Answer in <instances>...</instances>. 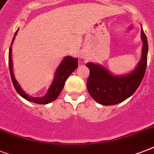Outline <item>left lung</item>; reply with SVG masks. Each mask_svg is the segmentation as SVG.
Here are the masks:
<instances>
[{
    "mask_svg": "<svg viewBox=\"0 0 154 154\" xmlns=\"http://www.w3.org/2000/svg\"><path fill=\"white\" fill-rule=\"evenodd\" d=\"M141 38L143 42L141 57L133 71L125 75H114L98 64L88 62L89 76L87 89L90 96L103 105H117L131 97L138 88L146 72L148 55V42L142 27Z\"/></svg>",
    "mask_w": 154,
    "mask_h": 154,
    "instance_id": "obj_1",
    "label": "left lung"
}]
</instances>
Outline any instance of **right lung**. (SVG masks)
Instances as JSON below:
<instances>
[{"instance_id":"right-lung-1","label":"right lung","mask_w":154,"mask_h":154,"mask_svg":"<svg viewBox=\"0 0 154 154\" xmlns=\"http://www.w3.org/2000/svg\"><path fill=\"white\" fill-rule=\"evenodd\" d=\"M17 32L18 29L16 31L15 34H14V37H13L12 43H11V46H12L14 40H15V37L16 35L17 34ZM11 46L9 48V53H8V67H9V71H10L11 79H12L14 88L18 93V94L22 97L23 98H25V100H27L30 102L46 105V104L51 103L52 101L56 100L58 97V96L60 95V92L64 88L65 82L69 77V76L78 67L77 58L72 57L71 56L65 57V58L61 60V62L56 70L53 81L52 82L51 85L49 86L46 94L42 97H34L29 96V94H25V92L23 90L22 88L20 87L18 82L14 77L13 71V60H12V48H11Z\"/></svg>"}]
</instances>
